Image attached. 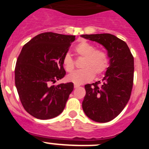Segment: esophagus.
<instances>
[{
  "label": "esophagus",
  "mask_w": 149,
  "mask_h": 149,
  "mask_svg": "<svg viewBox=\"0 0 149 149\" xmlns=\"http://www.w3.org/2000/svg\"><path fill=\"white\" fill-rule=\"evenodd\" d=\"M79 86H80V85H78V84H74V87L75 88V89L76 88H78Z\"/></svg>",
  "instance_id": "esophagus-1"
}]
</instances>
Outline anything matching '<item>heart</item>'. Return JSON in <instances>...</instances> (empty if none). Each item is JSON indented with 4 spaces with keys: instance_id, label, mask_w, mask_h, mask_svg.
<instances>
[{
    "instance_id": "heart-1",
    "label": "heart",
    "mask_w": 149,
    "mask_h": 149,
    "mask_svg": "<svg viewBox=\"0 0 149 149\" xmlns=\"http://www.w3.org/2000/svg\"><path fill=\"white\" fill-rule=\"evenodd\" d=\"M75 53L84 57L81 67L82 69L75 71L67 76L68 81L75 84H82L91 81L93 77L101 75L108 67V57L104 51L95 50V47L86 41H82L76 45ZM63 65L65 70L71 72L74 68V63L69 54L64 55Z\"/></svg>"
}]
</instances>
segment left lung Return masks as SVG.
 Returning a JSON list of instances; mask_svg holds the SVG:
<instances>
[{
  "label": "left lung",
  "mask_w": 149,
  "mask_h": 149,
  "mask_svg": "<svg viewBox=\"0 0 149 149\" xmlns=\"http://www.w3.org/2000/svg\"><path fill=\"white\" fill-rule=\"evenodd\" d=\"M107 51L109 67L100 81L85 85L82 103L84 113L96 122H107L123 110L131 97L134 81V57L124 41L110 33L81 35Z\"/></svg>",
  "instance_id": "1"
}]
</instances>
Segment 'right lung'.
Returning a JSON list of instances; mask_svg holds the SVG:
<instances>
[{
	"mask_svg": "<svg viewBox=\"0 0 149 149\" xmlns=\"http://www.w3.org/2000/svg\"><path fill=\"white\" fill-rule=\"evenodd\" d=\"M75 36L43 33L24 45L15 68V84L26 111L39 119H50L63 111L73 83L51 86L65 74L63 58Z\"/></svg>",
	"mask_w": 149,
	"mask_h": 149,
	"instance_id": "obj_1",
	"label": "right lung"
}]
</instances>
